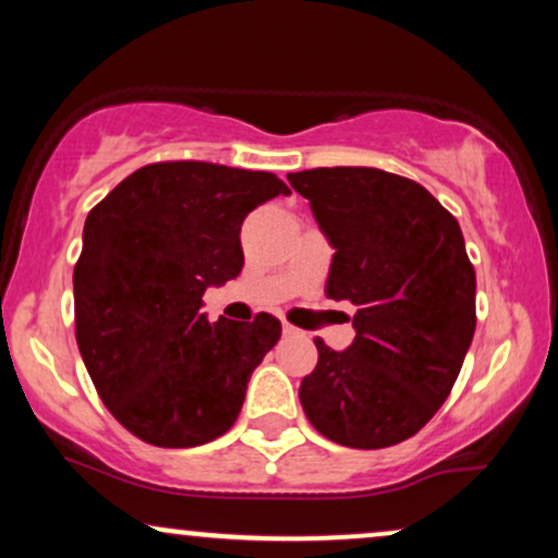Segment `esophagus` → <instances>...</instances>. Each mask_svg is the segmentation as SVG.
I'll return each instance as SVG.
<instances>
[{"label":"esophagus","mask_w":558,"mask_h":558,"mask_svg":"<svg viewBox=\"0 0 558 558\" xmlns=\"http://www.w3.org/2000/svg\"><path fill=\"white\" fill-rule=\"evenodd\" d=\"M299 328H293L291 323H283V336H288V338H293V336H299Z\"/></svg>","instance_id":"1"}]
</instances>
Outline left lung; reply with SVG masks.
Here are the masks:
<instances>
[{
	"mask_svg": "<svg viewBox=\"0 0 558 558\" xmlns=\"http://www.w3.org/2000/svg\"><path fill=\"white\" fill-rule=\"evenodd\" d=\"M336 248L325 293L351 301L354 343L317 338L299 399L349 448L412 438L448 399L475 336V267L457 217L430 191L377 168L288 172Z\"/></svg>",
	"mask_w": 558,
	"mask_h": 558,
	"instance_id": "8db88e82",
	"label": "left lung"
}]
</instances>
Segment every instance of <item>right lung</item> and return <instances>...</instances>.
Returning a JSON list of instances; mask_svg holds the SVG:
<instances>
[{
    "mask_svg": "<svg viewBox=\"0 0 558 558\" xmlns=\"http://www.w3.org/2000/svg\"><path fill=\"white\" fill-rule=\"evenodd\" d=\"M291 194L272 172L213 162L146 165L88 213L73 270L75 341L112 417L159 448L220 438L280 319L202 312L204 291L239 278L241 226Z\"/></svg>",
    "mask_w": 558,
    "mask_h": 558,
    "instance_id": "obj_1",
    "label": "right lung"
}]
</instances>
